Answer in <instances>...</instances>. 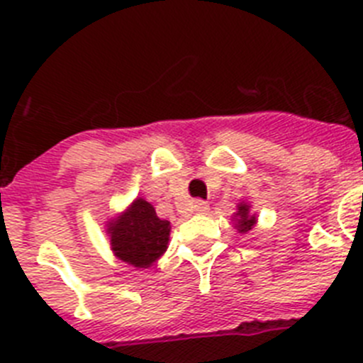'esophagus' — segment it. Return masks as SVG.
Returning <instances> with one entry per match:
<instances>
[{
    "label": "esophagus",
    "instance_id": "esophagus-1",
    "mask_svg": "<svg viewBox=\"0 0 363 363\" xmlns=\"http://www.w3.org/2000/svg\"><path fill=\"white\" fill-rule=\"evenodd\" d=\"M210 210V204L206 201H195L194 202V211L195 213H206V211Z\"/></svg>",
    "mask_w": 363,
    "mask_h": 363
}]
</instances>
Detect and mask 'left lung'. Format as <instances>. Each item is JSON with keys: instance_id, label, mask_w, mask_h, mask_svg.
I'll return each instance as SVG.
<instances>
[{"instance_id": "8db88e82", "label": "left lung", "mask_w": 363, "mask_h": 363, "mask_svg": "<svg viewBox=\"0 0 363 363\" xmlns=\"http://www.w3.org/2000/svg\"><path fill=\"white\" fill-rule=\"evenodd\" d=\"M235 217H237V224H235V228H237L240 233H246V231H250L251 228L255 226V222H257L255 215L250 213V206L244 204V202H240V204H238V211L235 213Z\"/></svg>"}]
</instances>
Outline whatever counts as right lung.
Instances as JSON below:
<instances>
[{
  "instance_id": "add662e5",
  "label": "right lung",
  "mask_w": 363,
  "mask_h": 363,
  "mask_svg": "<svg viewBox=\"0 0 363 363\" xmlns=\"http://www.w3.org/2000/svg\"><path fill=\"white\" fill-rule=\"evenodd\" d=\"M112 250L123 262L133 267H148L168 247L169 222L157 217L153 206L137 199L130 210L110 222Z\"/></svg>"
}]
</instances>
